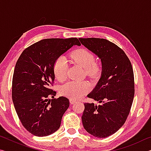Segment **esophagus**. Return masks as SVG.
<instances>
[{
	"label": "esophagus",
	"mask_w": 151,
	"mask_h": 151,
	"mask_svg": "<svg viewBox=\"0 0 151 151\" xmlns=\"http://www.w3.org/2000/svg\"><path fill=\"white\" fill-rule=\"evenodd\" d=\"M75 103H76V100H74V99H70V103L71 104Z\"/></svg>",
	"instance_id": "obj_1"
}]
</instances>
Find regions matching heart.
Returning <instances> with one entry per match:
<instances>
[{"mask_svg":"<svg viewBox=\"0 0 151 151\" xmlns=\"http://www.w3.org/2000/svg\"><path fill=\"white\" fill-rule=\"evenodd\" d=\"M70 58L74 63L85 68V75L89 78H95L100 75L101 66L99 63L94 61V55L91 51L85 48L73 51ZM68 62L65 57H59L55 60L53 65V73L57 80L63 82L66 78ZM90 90V85L86 82L69 81L60 88V93L72 99H78L87 93Z\"/></svg>","mask_w":151,"mask_h":151,"instance_id":"obj_1","label":"heart"}]
</instances>
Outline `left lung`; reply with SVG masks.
Segmentation results:
<instances>
[{
    "instance_id": "obj_1",
    "label": "left lung",
    "mask_w": 151,
    "mask_h": 151,
    "mask_svg": "<svg viewBox=\"0 0 151 151\" xmlns=\"http://www.w3.org/2000/svg\"><path fill=\"white\" fill-rule=\"evenodd\" d=\"M83 45L101 59L102 75L87 96L101 104L85 103L82 116L88 133L106 138L124 124L134 95V73L131 61L114 43L99 38H79Z\"/></svg>"
}]
</instances>
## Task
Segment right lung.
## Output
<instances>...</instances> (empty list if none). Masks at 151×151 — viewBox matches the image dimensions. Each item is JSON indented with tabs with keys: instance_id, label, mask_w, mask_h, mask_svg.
I'll return each instance as SVG.
<instances>
[{
	"instance_id": "1",
	"label": "right lung",
	"mask_w": 151,
	"mask_h": 151,
	"mask_svg": "<svg viewBox=\"0 0 151 151\" xmlns=\"http://www.w3.org/2000/svg\"><path fill=\"white\" fill-rule=\"evenodd\" d=\"M76 38L47 39L23 50L15 65L12 83V102L25 129L37 137L48 136L59 129L69 106L65 96L56 99L53 86L55 60L73 45Z\"/></svg>"
}]
</instances>
